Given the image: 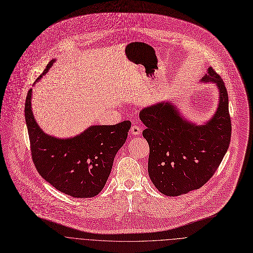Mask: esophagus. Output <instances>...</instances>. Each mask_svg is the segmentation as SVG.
Listing matches in <instances>:
<instances>
[{
  "label": "esophagus",
  "mask_w": 253,
  "mask_h": 253,
  "mask_svg": "<svg viewBox=\"0 0 253 253\" xmlns=\"http://www.w3.org/2000/svg\"><path fill=\"white\" fill-rule=\"evenodd\" d=\"M130 132L133 134V135H138L140 132H141V128L136 126V125H133L131 127H130Z\"/></svg>",
  "instance_id": "1"
}]
</instances>
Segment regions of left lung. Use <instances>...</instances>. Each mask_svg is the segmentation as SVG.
<instances>
[{
	"instance_id": "left-lung-1",
	"label": "left lung",
	"mask_w": 253,
	"mask_h": 253,
	"mask_svg": "<svg viewBox=\"0 0 253 253\" xmlns=\"http://www.w3.org/2000/svg\"><path fill=\"white\" fill-rule=\"evenodd\" d=\"M201 82L215 84L219 92L217 110L205 125L188 122L169 102H160L139 113L146 126L142 135L149 145V177L159 191L169 196L206 184L229 146L231 122L225 84L211 67Z\"/></svg>"
}]
</instances>
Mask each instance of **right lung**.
Here are the masks:
<instances>
[{
    "mask_svg": "<svg viewBox=\"0 0 253 253\" xmlns=\"http://www.w3.org/2000/svg\"><path fill=\"white\" fill-rule=\"evenodd\" d=\"M50 61L37 81L47 73ZM32 88L25 104L31 153L38 172L56 189L73 197H93L104 188L119 149L124 145L130 122L115 126H91L70 138L44 133L32 111Z\"/></svg>",
    "mask_w": 253,
    "mask_h": 253,
    "instance_id": "1",
    "label": "right lung"
}]
</instances>
